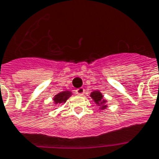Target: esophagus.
Wrapping results in <instances>:
<instances>
[{
  "label": "esophagus",
  "mask_w": 159,
  "mask_h": 159,
  "mask_svg": "<svg viewBox=\"0 0 159 159\" xmlns=\"http://www.w3.org/2000/svg\"><path fill=\"white\" fill-rule=\"evenodd\" d=\"M84 93H85V89H84L83 88H79V89H76V95H84Z\"/></svg>",
  "instance_id": "34e87169"
}]
</instances>
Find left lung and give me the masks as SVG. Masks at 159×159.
<instances>
[{"mask_svg": "<svg viewBox=\"0 0 159 159\" xmlns=\"http://www.w3.org/2000/svg\"><path fill=\"white\" fill-rule=\"evenodd\" d=\"M91 98L94 100V102H95L96 104H98L99 106H101L102 105V109H104V108H106L107 106L106 105H104V103L106 102V101L103 99V95H102V93L101 92H99V91H94V92H92L91 93Z\"/></svg>", "mask_w": 159, "mask_h": 159, "instance_id": "obj_1", "label": "left lung"}]
</instances>
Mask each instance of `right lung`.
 <instances>
[{
  "instance_id": "add662e5",
  "label": "right lung",
  "mask_w": 159,
  "mask_h": 159,
  "mask_svg": "<svg viewBox=\"0 0 159 159\" xmlns=\"http://www.w3.org/2000/svg\"><path fill=\"white\" fill-rule=\"evenodd\" d=\"M71 95V92L70 91H63V92H60L58 93L57 95H55L54 97V102L56 104H58V103H64L67 99L70 98V96Z\"/></svg>"
}]
</instances>
